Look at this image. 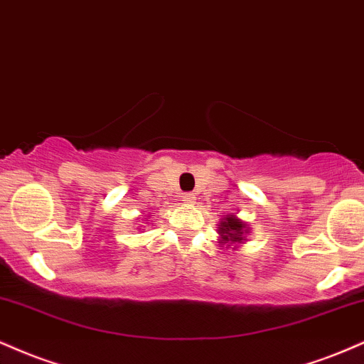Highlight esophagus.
Listing matches in <instances>:
<instances>
[{"mask_svg":"<svg viewBox=\"0 0 364 364\" xmlns=\"http://www.w3.org/2000/svg\"><path fill=\"white\" fill-rule=\"evenodd\" d=\"M182 199L186 200L187 204H192V203H196V196L192 194V192H186V194H182Z\"/></svg>","mask_w":364,"mask_h":364,"instance_id":"esophagus-1","label":"esophagus"}]
</instances>
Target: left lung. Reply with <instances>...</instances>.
I'll list each match as a JSON object with an SVG mask.
<instances>
[{
    "label": "left lung",
    "mask_w": 364,
    "mask_h": 364,
    "mask_svg": "<svg viewBox=\"0 0 364 364\" xmlns=\"http://www.w3.org/2000/svg\"><path fill=\"white\" fill-rule=\"evenodd\" d=\"M218 233L221 237L220 243H242L245 240V235L249 233V228L237 216L230 215L218 225Z\"/></svg>",
    "instance_id": "left-lung-1"
}]
</instances>
